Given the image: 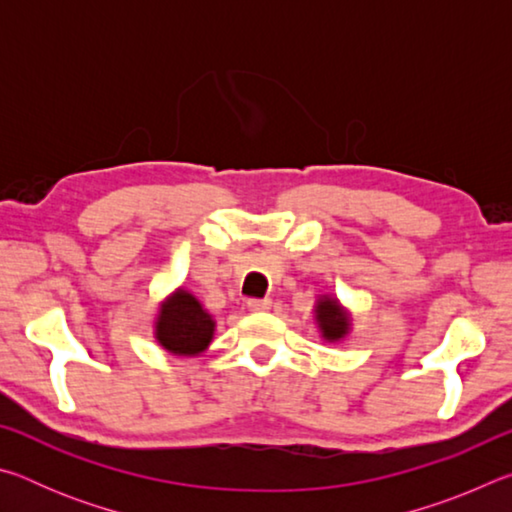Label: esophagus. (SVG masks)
<instances>
[{
  "mask_svg": "<svg viewBox=\"0 0 512 512\" xmlns=\"http://www.w3.org/2000/svg\"><path fill=\"white\" fill-rule=\"evenodd\" d=\"M271 298H250L248 300V309L250 311H268L271 309Z\"/></svg>",
  "mask_w": 512,
  "mask_h": 512,
  "instance_id": "obj_1",
  "label": "esophagus"
}]
</instances>
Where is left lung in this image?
Instances as JSON below:
<instances>
[{
  "label": "left lung",
  "mask_w": 512,
  "mask_h": 512,
  "mask_svg": "<svg viewBox=\"0 0 512 512\" xmlns=\"http://www.w3.org/2000/svg\"><path fill=\"white\" fill-rule=\"evenodd\" d=\"M316 320H318V327H320V332H323L325 341H339L345 334H348V329H350L348 311L339 305V300L327 298V296L318 300Z\"/></svg>",
  "instance_id": "left-lung-1"
}]
</instances>
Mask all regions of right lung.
Instances as JSON below:
<instances>
[{"label": "right lung", "instance_id": "obj_1", "mask_svg": "<svg viewBox=\"0 0 512 512\" xmlns=\"http://www.w3.org/2000/svg\"><path fill=\"white\" fill-rule=\"evenodd\" d=\"M212 336L214 320L192 293L178 289L160 307L155 339L171 354H178V357L201 354L212 343Z\"/></svg>", "mask_w": 512, "mask_h": 512}]
</instances>
